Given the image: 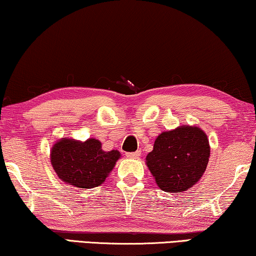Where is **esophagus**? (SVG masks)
<instances>
[{
  "label": "esophagus",
  "instance_id": "esophagus-1",
  "mask_svg": "<svg viewBox=\"0 0 256 256\" xmlns=\"http://www.w3.org/2000/svg\"><path fill=\"white\" fill-rule=\"evenodd\" d=\"M125 156H126V158H130V159H138L140 156V152L139 150H136V152H128Z\"/></svg>",
  "mask_w": 256,
  "mask_h": 256
}]
</instances>
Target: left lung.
Returning <instances> with one entry per match:
<instances>
[{"label": "left lung", "mask_w": 256, "mask_h": 256, "mask_svg": "<svg viewBox=\"0 0 256 256\" xmlns=\"http://www.w3.org/2000/svg\"><path fill=\"white\" fill-rule=\"evenodd\" d=\"M208 156L206 134L197 126L188 125L161 133L146 156V164L160 189L182 192L202 178Z\"/></svg>", "instance_id": "left-lung-1"}]
</instances>
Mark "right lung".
I'll list each match as a JSON object with an SVG mask.
<instances>
[{"label": "right lung", "mask_w": 256, "mask_h": 256, "mask_svg": "<svg viewBox=\"0 0 256 256\" xmlns=\"http://www.w3.org/2000/svg\"><path fill=\"white\" fill-rule=\"evenodd\" d=\"M120 156L118 150L104 152L102 144L92 138L84 142L61 139L51 150V162L60 180L84 189L102 184Z\"/></svg>", "instance_id": "add662e5"}]
</instances>
